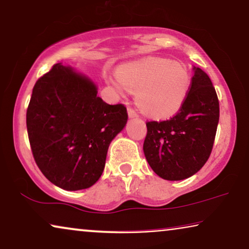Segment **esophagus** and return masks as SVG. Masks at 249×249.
<instances>
[{"mask_svg": "<svg viewBox=\"0 0 249 249\" xmlns=\"http://www.w3.org/2000/svg\"><path fill=\"white\" fill-rule=\"evenodd\" d=\"M127 114H128V117L129 118H134V117L139 116V115H137V113L135 112V110L133 109V108H131V107H128V108H127Z\"/></svg>", "mask_w": 249, "mask_h": 249, "instance_id": "esophagus-1", "label": "esophagus"}]
</instances>
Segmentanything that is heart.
<instances>
[{
    "instance_id": "heart-1",
    "label": "heart",
    "mask_w": 249,
    "mask_h": 249,
    "mask_svg": "<svg viewBox=\"0 0 249 249\" xmlns=\"http://www.w3.org/2000/svg\"><path fill=\"white\" fill-rule=\"evenodd\" d=\"M108 83L126 96L136 92L140 109L153 118H166L179 112L190 90L185 67L169 59L153 58L123 66Z\"/></svg>"
}]
</instances>
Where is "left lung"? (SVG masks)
Segmentation results:
<instances>
[{"label":"left lung","instance_id":"8db88e82","mask_svg":"<svg viewBox=\"0 0 249 249\" xmlns=\"http://www.w3.org/2000/svg\"><path fill=\"white\" fill-rule=\"evenodd\" d=\"M191 87L171 120L147 122L143 144L146 161L159 177L169 181L194 176L210 157L219 122V102L209 76L192 68Z\"/></svg>","mask_w":249,"mask_h":249}]
</instances>
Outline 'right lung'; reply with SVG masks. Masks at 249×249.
<instances>
[{"label":"right lung","instance_id":"obj_1","mask_svg":"<svg viewBox=\"0 0 249 249\" xmlns=\"http://www.w3.org/2000/svg\"><path fill=\"white\" fill-rule=\"evenodd\" d=\"M90 78L55 64L36 81L27 110L30 145L43 176L67 191L97 182L109 144L127 123L126 107L97 96Z\"/></svg>","mask_w":249,"mask_h":249}]
</instances>
